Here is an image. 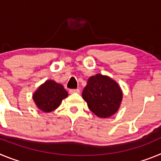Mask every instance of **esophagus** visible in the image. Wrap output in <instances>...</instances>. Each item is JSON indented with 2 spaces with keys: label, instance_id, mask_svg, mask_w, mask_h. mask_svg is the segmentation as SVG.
<instances>
[{
  "label": "esophagus",
  "instance_id": "1",
  "mask_svg": "<svg viewBox=\"0 0 161 161\" xmlns=\"http://www.w3.org/2000/svg\"><path fill=\"white\" fill-rule=\"evenodd\" d=\"M69 93H80V89H69Z\"/></svg>",
  "mask_w": 161,
  "mask_h": 161
}]
</instances>
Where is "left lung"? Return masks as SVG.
<instances>
[{
    "mask_svg": "<svg viewBox=\"0 0 161 161\" xmlns=\"http://www.w3.org/2000/svg\"><path fill=\"white\" fill-rule=\"evenodd\" d=\"M82 97L89 109L97 117L109 118L118 111L123 93L114 80L97 74L88 80Z\"/></svg>",
    "mask_w": 161,
    "mask_h": 161,
    "instance_id": "8db88e82",
    "label": "left lung"
}]
</instances>
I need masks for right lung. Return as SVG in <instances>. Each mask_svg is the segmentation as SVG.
I'll use <instances>...</instances> for the list:
<instances>
[{
  "mask_svg": "<svg viewBox=\"0 0 161 161\" xmlns=\"http://www.w3.org/2000/svg\"><path fill=\"white\" fill-rule=\"evenodd\" d=\"M67 97L68 92L63 85L50 80L39 86L33 95V99L42 111L51 112L56 109Z\"/></svg>",
  "mask_w": 161,
  "mask_h": 161,
  "instance_id": "right-lung-1",
  "label": "right lung"
}]
</instances>
